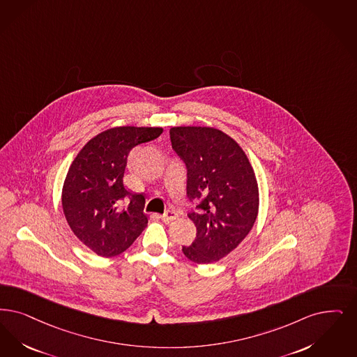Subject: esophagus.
I'll return each instance as SVG.
<instances>
[{"label":"esophagus","mask_w":357,"mask_h":357,"mask_svg":"<svg viewBox=\"0 0 357 357\" xmlns=\"http://www.w3.org/2000/svg\"><path fill=\"white\" fill-rule=\"evenodd\" d=\"M178 216H179V215H178L176 211H172V210H170V211H167V213L160 215V219H162L163 222H166V223H170L172 220H175Z\"/></svg>","instance_id":"obj_1"}]
</instances>
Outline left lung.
<instances>
[{
	"instance_id": "8db88e82",
	"label": "left lung",
	"mask_w": 357,
	"mask_h": 357,
	"mask_svg": "<svg viewBox=\"0 0 357 357\" xmlns=\"http://www.w3.org/2000/svg\"><path fill=\"white\" fill-rule=\"evenodd\" d=\"M170 139L187 167V197L199 200L188 213L195 241L182 251L197 264L214 263L234 251L257 220L255 172L238 142L218 128L176 126Z\"/></svg>"
}]
</instances>
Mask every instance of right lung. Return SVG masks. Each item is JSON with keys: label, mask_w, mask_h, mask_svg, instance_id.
Returning a JSON list of instances; mask_svg holds the SVG:
<instances>
[{"label": "right lung", "mask_w": 357, "mask_h": 357, "mask_svg": "<svg viewBox=\"0 0 357 357\" xmlns=\"http://www.w3.org/2000/svg\"><path fill=\"white\" fill-rule=\"evenodd\" d=\"M162 128L119 126L91 138L74 158L62 187V208L74 235L102 257L122 254L147 226L144 197L126 190L128 153Z\"/></svg>", "instance_id": "1"}]
</instances>
